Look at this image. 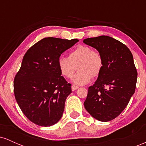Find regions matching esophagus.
I'll return each mask as SVG.
<instances>
[{
	"mask_svg": "<svg viewBox=\"0 0 146 146\" xmlns=\"http://www.w3.org/2000/svg\"><path fill=\"white\" fill-rule=\"evenodd\" d=\"M78 88H79V86H76V85H72V86H71V89H72V90H73V91H74V90H77Z\"/></svg>",
	"mask_w": 146,
	"mask_h": 146,
	"instance_id": "obj_1",
	"label": "esophagus"
}]
</instances>
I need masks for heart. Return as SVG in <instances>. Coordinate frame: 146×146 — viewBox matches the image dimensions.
<instances>
[{"label": "heart", "mask_w": 146, "mask_h": 146, "mask_svg": "<svg viewBox=\"0 0 146 146\" xmlns=\"http://www.w3.org/2000/svg\"><path fill=\"white\" fill-rule=\"evenodd\" d=\"M58 69L64 78L71 79L74 75L73 82L82 85L88 83L93 78H98L104 68V60L101 53L93 50L88 45H78L68 53V58L61 57L58 61Z\"/></svg>", "instance_id": "b5f03b06"}]
</instances>
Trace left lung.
Wrapping results in <instances>:
<instances>
[{
  "label": "left lung",
  "mask_w": 146,
  "mask_h": 146,
  "mask_svg": "<svg viewBox=\"0 0 146 146\" xmlns=\"http://www.w3.org/2000/svg\"><path fill=\"white\" fill-rule=\"evenodd\" d=\"M83 42L96 48L104 60L101 74L88 87L84 107L99 121H111L125 109L135 93L137 71L133 57L124 44L111 37L100 36Z\"/></svg>",
  "instance_id": "1"
}]
</instances>
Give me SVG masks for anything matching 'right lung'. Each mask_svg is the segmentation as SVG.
I'll return each mask as SVG.
<instances>
[{
	"label": "right lung",
	"instance_id": "1",
	"mask_svg": "<svg viewBox=\"0 0 146 146\" xmlns=\"http://www.w3.org/2000/svg\"><path fill=\"white\" fill-rule=\"evenodd\" d=\"M78 42L44 38L23 57L14 78V95L22 112L35 124L51 126L62 117L71 84L61 76L58 61L64 51Z\"/></svg>",
	"mask_w": 146,
	"mask_h": 146
}]
</instances>
